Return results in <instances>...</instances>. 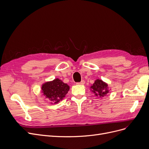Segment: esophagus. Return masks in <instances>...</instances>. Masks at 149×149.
Listing matches in <instances>:
<instances>
[{"mask_svg": "<svg viewBox=\"0 0 149 149\" xmlns=\"http://www.w3.org/2000/svg\"><path fill=\"white\" fill-rule=\"evenodd\" d=\"M77 84H79V85H83V84H85V81H84V80H82V81H81L80 82H77V83H76Z\"/></svg>", "mask_w": 149, "mask_h": 149, "instance_id": "34e87169", "label": "esophagus"}]
</instances>
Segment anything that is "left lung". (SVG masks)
Segmentation results:
<instances>
[{
	"label": "left lung",
	"instance_id": "1",
	"mask_svg": "<svg viewBox=\"0 0 149 149\" xmlns=\"http://www.w3.org/2000/svg\"><path fill=\"white\" fill-rule=\"evenodd\" d=\"M107 84L104 82L102 81L97 79L95 83L93 84V86L91 87L92 91L95 95L100 96V97H102L106 95L109 91L107 88Z\"/></svg>",
	"mask_w": 149,
	"mask_h": 149
}]
</instances>
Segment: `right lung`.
Instances as JSON below:
<instances>
[{
	"label": "right lung",
	"instance_id": "right-lung-1",
	"mask_svg": "<svg viewBox=\"0 0 149 149\" xmlns=\"http://www.w3.org/2000/svg\"><path fill=\"white\" fill-rule=\"evenodd\" d=\"M70 89L67 84L63 83L59 79L44 84L42 87V91L44 96L54 104L58 103L64 97Z\"/></svg>",
	"mask_w": 149,
	"mask_h": 149
}]
</instances>
